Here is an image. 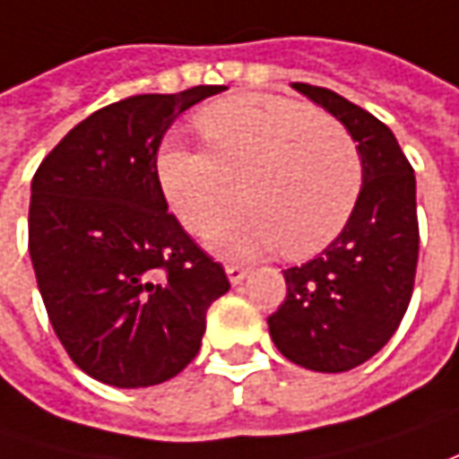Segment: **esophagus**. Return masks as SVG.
<instances>
[{"label":"esophagus","mask_w":459,"mask_h":459,"mask_svg":"<svg viewBox=\"0 0 459 459\" xmlns=\"http://www.w3.org/2000/svg\"><path fill=\"white\" fill-rule=\"evenodd\" d=\"M246 274H248V272H246L244 266H236V264H229V266H226V277H229V281L233 287L241 284L246 279Z\"/></svg>","instance_id":"34e87169"}]
</instances>
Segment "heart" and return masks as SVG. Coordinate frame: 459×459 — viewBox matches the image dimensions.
Returning <instances> with one entry per match:
<instances>
[{"label": "heart", "instance_id": "1", "mask_svg": "<svg viewBox=\"0 0 459 459\" xmlns=\"http://www.w3.org/2000/svg\"><path fill=\"white\" fill-rule=\"evenodd\" d=\"M208 147L165 139L157 180L193 233L213 230L238 195L246 205L215 230L211 248L251 259L281 248L309 256L330 244L356 211L363 160L353 134L307 103L238 93L198 114Z\"/></svg>", "mask_w": 459, "mask_h": 459}]
</instances>
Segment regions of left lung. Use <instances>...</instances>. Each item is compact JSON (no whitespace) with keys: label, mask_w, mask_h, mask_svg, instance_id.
<instances>
[{"label":"left lung","mask_w":459,"mask_h":459,"mask_svg":"<svg viewBox=\"0 0 459 459\" xmlns=\"http://www.w3.org/2000/svg\"><path fill=\"white\" fill-rule=\"evenodd\" d=\"M292 88L353 134L363 187L338 238L284 272L287 299L266 323L277 351L292 363L342 373L376 356L409 307L419 259L417 180L384 121L330 88Z\"/></svg>","instance_id":"obj_1"}]
</instances>
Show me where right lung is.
<instances>
[{"mask_svg": "<svg viewBox=\"0 0 459 459\" xmlns=\"http://www.w3.org/2000/svg\"><path fill=\"white\" fill-rule=\"evenodd\" d=\"M223 86L103 106L32 178L30 259L57 340L91 378L165 384L198 356L205 312L230 290L167 213L157 152L175 119Z\"/></svg>", "mask_w": 459, "mask_h": 459, "instance_id": "obj_1", "label": "right lung"}]
</instances>
